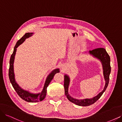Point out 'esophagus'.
Masks as SVG:
<instances>
[{
  "mask_svg": "<svg viewBox=\"0 0 122 122\" xmlns=\"http://www.w3.org/2000/svg\"><path fill=\"white\" fill-rule=\"evenodd\" d=\"M61 68L62 69H64L65 68V66L64 65H61Z\"/></svg>",
  "mask_w": 122,
  "mask_h": 122,
  "instance_id": "1",
  "label": "esophagus"
}]
</instances>
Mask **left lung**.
Wrapping results in <instances>:
<instances>
[{"mask_svg": "<svg viewBox=\"0 0 122 122\" xmlns=\"http://www.w3.org/2000/svg\"><path fill=\"white\" fill-rule=\"evenodd\" d=\"M88 53L93 57L98 59L101 62L103 71V75H104V78L105 81V84L103 91L93 98L83 99H76L71 97L68 93L70 78L68 75L65 74L64 76V88L66 97L70 102L81 106H86L93 104L101 97L108 86L109 80V75L110 72H111L110 57L104 48H100L95 49L92 51L90 50L88 51Z\"/></svg>", "mask_w": 122, "mask_h": 122, "instance_id": "1", "label": "left lung"}]
</instances>
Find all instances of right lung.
I'll use <instances>...</instances> for the list:
<instances>
[{
	"mask_svg": "<svg viewBox=\"0 0 122 122\" xmlns=\"http://www.w3.org/2000/svg\"><path fill=\"white\" fill-rule=\"evenodd\" d=\"M34 33L33 32H27L17 42L15 46L14 47L13 53L11 55L10 60V68L9 71V76L10 83H12L15 90L16 91L18 95L21 98L24 100L28 102H37L45 99L46 93H47V88L49 86L51 81L53 78V77L55 74L60 72V69L57 68L52 70L47 76L45 80V84L41 92L38 93H33L28 91L24 90L23 88L21 87L17 83L15 80V76L14 70V62L15 60V56L17 48L18 46L22 44L25 40L31 36Z\"/></svg>",
	"mask_w": 122,
	"mask_h": 122,
	"instance_id": "obj_1",
	"label": "right lung"
}]
</instances>
